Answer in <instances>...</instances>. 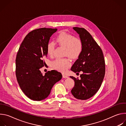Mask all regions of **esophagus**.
I'll return each instance as SVG.
<instances>
[{
	"label": "esophagus",
	"instance_id": "obj_1",
	"mask_svg": "<svg viewBox=\"0 0 126 126\" xmlns=\"http://www.w3.org/2000/svg\"><path fill=\"white\" fill-rule=\"evenodd\" d=\"M62 76H63V78H67L68 77V76L65 74H62Z\"/></svg>",
	"mask_w": 126,
	"mask_h": 126
}]
</instances>
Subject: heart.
Here are the masks:
<instances>
[{
    "label": "heart",
    "instance_id": "heart-1",
    "mask_svg": "<svg viewBox=\"0 0 126 126\" xmlns=\"http://www.w3.org/2000/svg\"><path fill=\"white\" fill-rule=\"evenodd\" d=\"M57 43L61 46L65 47L64 55L68 56L72 59L78 58L83 51V45L82 41L74 36L65 32L60 33L56 38ZM55 46L49 42L46 46V52L48 56L53 54ZM71 62L68 58H58L52 62V66L59 71L65 72L71 66Z\"/></svg>",
    "mask_w": 126,
    "mask_h": 126
}]
</instances>
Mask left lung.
Here are the masks:
<instances>
[{
	"label": "left lung",
	"mask_w": 126,
	"mask_h": 126,
	"mask_svg": "<svg viewBox=\"0 0 126 126\" xmlns=\"http://www.w3.org/2000/svg\"><path fill=\"white\" fill-rule=\"evenodd\" d=\"M80 36L83 45L81 55L71 70L75 73L82 71L81 79L70 76L75 81L71 93L77 99L85 100L99 90L105 74V62L103 51L91 35L85 29L73 28Z\"/></svg>",
	"instance_id": "1"
}]
</instances>
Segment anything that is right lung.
<instances>
[{
    "label": "right lung",
    "mask_w": 126,
    "mask_h": 126,
    "mask_svg": "<svg viewBox=\"0 0 126 126\" xmlns=\"http://www.w3.org/2000/svg\"><path fill=\"white\" fill-rule=\"evenodd\" d=\"M56 28H41L30 32L21 44L16 57L15 74L23 92L29 99L41 101L46 98L52 87L62 78V74L53 70L44 76L40 69L45 64L46 46Z\"/></svg>",
    "instance_id": "right-lung-1"
}]
</instances>
